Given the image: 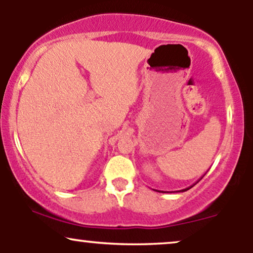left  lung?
Masks as SVG:
<instances>
[{"label":"left lung","instance_id":"8db88e82","mask_svg":"<svg viewBox=\"0 0 253 253\" xmlns=\"http://www.w3.org/2000/svg\"><path fill=\"white\" fill-rule=\"evenodd\" d=\"M203 176H205V175H203ZM203 176H202V177H203ZM202 177H201V178H202ZM201 178H200V179H201ZM200 179H199V181H200ZM199 181H197V182H199ZM197 182H196V183H197ZM196 183H194V184H193V185H195V184H196ZM193 185H191V187H193ZM191 187H188V188H185V189H182V190H179V191H187V190H189Z\"/></svg>","mask_w":253,"mask_h":253}]
</instances>
